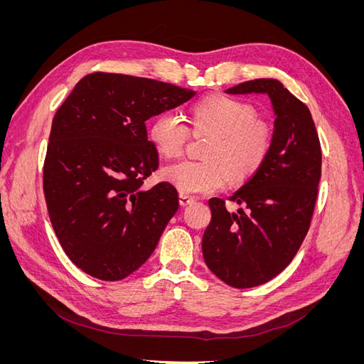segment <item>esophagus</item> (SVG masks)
<instances>
[{"label":"esophagus","mask_w":364,"mask_h":364,"mask_svg":"<svg viewBox=\"0 0 364 364\" xmlns=\"http://www.w3.org/2000/svg\"><path fill=\"white\" fill-rule=\"evenodd\" d=\"M193 202H194V197L186 196V194H179V203H181L182 206H186V205H190V203H193Z\"/></svg>","instance_id":"34e87169"}]
</instances>
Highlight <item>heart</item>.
<instances>
[{
    "mask_svg": "<svg viewBox=\"0 0 364 364\" xmlns=\"http://www.w3.org/2000/svg\"><path fill=\"white\" fill-rule=\"evenodd\" d=\"M196 134L213 135L203 156L208 161H182L162 170L165 181L181 194L197 196L226 188L230 174L246 179L266 161L272 147V129L257 118L252 105L230 95L214 94L190 109ZM190 130L171 111L156 115L149 124V139L165 158L183 153Z\"/></svg>",
    "mask_w": 364,
    "mask_h": 364,
    "instance_id": "obj_1",
    "label": "heart"
}]
</instances>
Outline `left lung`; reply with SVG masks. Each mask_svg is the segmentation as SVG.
<instances>
[{"instance_id":"obj_1","label":"left lung","mask_w":364,"mask_h":364,"mask_svg":"<svg viewBox=\"0 0 364 364\" xmlns=\"http://www.w3.org/2000/svg\"><path fill=\"white\" fill-rule=\"evenodd\" d=\"M228 94H266L274 114L272 147L255 174L230 200H209L213 218L202 250L206 266L235 289L257 287L279 274L310 228L322 174V150L310 109L277 79H257Z\"/></svg>"}]
</instances>
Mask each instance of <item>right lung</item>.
Segmentation results:
<instances>
[{"instance_id": "right-lung-1", "label": "right lung", "mask_w": 364, "mask_h": 364, "mask_svg": "<svg viewBox=\"0 0 364 364\" xmlns=\"http://www.w3.org/2000/svg\"><path fill=\"white\" fill-rule=\"evenodd\" d=\"M196 94L144 77L94 73L58 109L43 193L65 253L85 273L124 279L156 249L179 196L168 182L142 188L159 165L146 121Z\"/></svg>"}]
</instances>
